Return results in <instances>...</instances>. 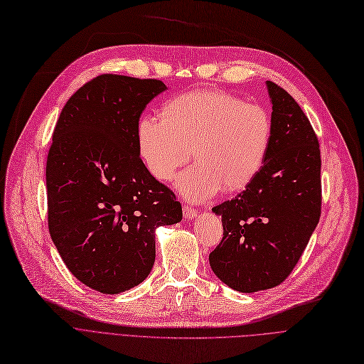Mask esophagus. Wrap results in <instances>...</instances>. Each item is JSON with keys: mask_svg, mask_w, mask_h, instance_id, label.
<instances>
[{"mask_svg": "<svg viewBox=\"0 0 364 364\" xmlns=\"http://www.w3.org/2000/svg\"><path fill=\"white\" fill-rule=\"evenodd\" d=\"M182 210H183V218L188 220H191L197 216V210H194L193 207H189V205H183Z\"/></svg>", "mask_w": 364, "mask_h": 364, "instance_id": "1", "label": "esophagus"}]
</instances>
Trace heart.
Wrapping results in <instances>:
<instances>
[{"instance_id":"heart-1","label":"heart","mask_w":364,"mask_h":364,"mask_svg":"<svg viewBox=\"0 0 364 364\" xmlns=\"http://www.w3.org/2000/svg\"><path fill=\"white\" fill-rule=\"evenodd\" d=\"M272 123L265 108L223 92H191L170 100L163 118L146 115L137 124V148L148 171L170 181L189 157L197 160L176 179L178 191L204 201L222 188L245 189L261 171Z\"/></svg>"}]
</instances>
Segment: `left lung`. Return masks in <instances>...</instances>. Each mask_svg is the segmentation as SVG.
Returning a JSON list of instances; mask_svg holds the SVG:
<instances>
[{
  "label": "left lung",
  "instance_id": "8db88e82",
  "mask_svg": "<svg viewBox=\"0 0 364 364\" xmlns=\"http://www.w3.org/2000/svg\"><path fill=\"white\" fill-rule=\"evenodd\" d=\"M272 134L265 163L235 198L212 212L223 238L209 255L218 279L253 293L283 283L302 256L321 212V159L309 119L280 85L267 81Z\"/></svg>",
  "mask_w": 364,
  "mask_h": 364
}]
</instances>
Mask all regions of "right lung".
<instances>
[{
	"label": "right lung",
	"mask_w": 364,
	"mask_h": 364,
	"mask_svg": "<svg viewBox=\"0 0 364 364\" xmlns=\"http://www.w3.org/2000/svg\"><path fill=\"white\" fill-rule=\"evenodd\" d=\"M160 80L105 74L66 102L50 146L48 231L62 261L93 290L118 295L141 284L155 261V230L182 220L175 194L155 179L137 148Z\"/></svg>",
	"instance_id": "1"
}]
</instances>
